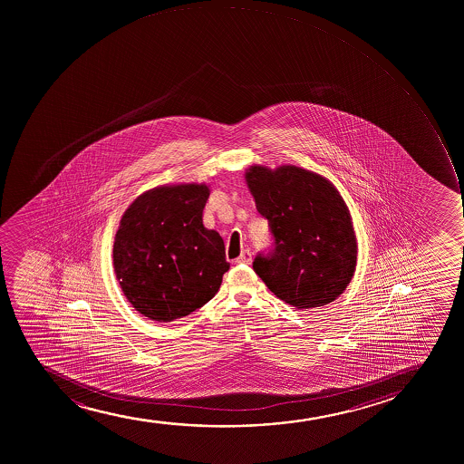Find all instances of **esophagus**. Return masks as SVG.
I'll use <instances>...</instances> for the list:
<instances>
[{"label":"esophagus","instance_id":"34e87169","mask_svg":"<svg viewBox=\"0 0 464 464\" xmlns=\"http://www.w3.org/2000/svg\"><path fill=\"white\" fill-rule=\"evenodd\" d=\"M236 264H251V251L244 250L240 253L239 257L236 259Z\"/></svg>","mask_w":464,"mask_h":464}]
</instances>
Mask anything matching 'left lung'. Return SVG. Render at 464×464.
Wrapping results in <instances>:
<instances>
[{
  "mask_svg": "<svg viewBox=\"0 0 464 464\" xmlns=\"http://www.w3.org/2000/svg\"><path fill=\"white\" fill-rule=\"evenodd\" d=\"M245 182L275 237L270 256H257L256 275L293 307L334 303L356 268L358 244L343 196L321 174L295 165H253Z\"/></svg>",
  "mask_w": 464,
  "mask_h": 464,
  "instance_id": "1",
  "label": "left lung"
}]
</instances>
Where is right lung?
Returning <instances> with one entry per match:
<instances>
[{"label": "right lung", "mask_w": 464, "mask_h": 464, "mask_svg": "<svg viewBox=\"0 0 464 464\" xmlns=\"http://www.w3.org/2000/svg\"><path fill=\"white\" fill-rule=\"evenodd\" d=\"M207 183L152 188L130 203L115 233L112 264L121 292L146 318L171 323L219 292L228 271L224 239L205 228Z\"/></svg>", "instance_id": "1"}]
</instances>
